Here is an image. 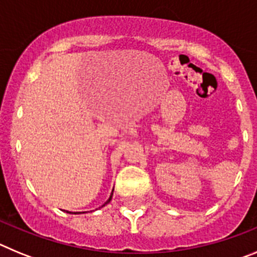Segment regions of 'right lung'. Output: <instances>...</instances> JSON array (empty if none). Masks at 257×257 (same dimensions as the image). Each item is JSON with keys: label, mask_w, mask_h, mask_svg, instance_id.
Instances as JSON below:
<instances>
[{"label": "right lung", "mask_w": 257, "mask_h": 257, "mask_svg": "<svg viewBox=\"0 0 257 257\" xmlns=\"http://www.w3.org/2000/svg\"><path fill=\"white\" fill-rule=\"evenodd\" d=\"M113 189H114V188H113ZM112 197H113V190H112V193H110V196H109L108 201H106V202H105V203H104V205H103V206H101V207H104V206H105V205H108L109 202L112 201ZM65 212H68V213H72V212H69V211H65ZM74 213H85V212H74Z\"/></svg>", "instance_id": "obj_1"}]
</instances>
